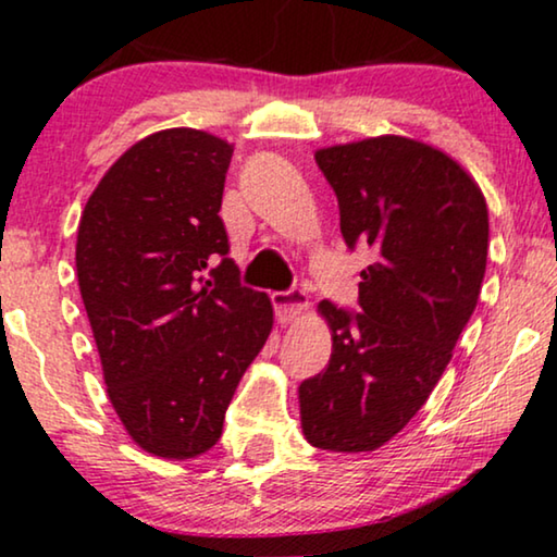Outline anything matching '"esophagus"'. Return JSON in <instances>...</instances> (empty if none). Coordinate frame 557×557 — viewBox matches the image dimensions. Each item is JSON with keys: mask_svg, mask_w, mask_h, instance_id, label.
<instances>
[{"mask_svg": "<svg viewBox=\"0 0 557 557\" xmlns=\"http://www.w3.org/2000/svg\"><path fill=\"white\" fill-rule=\"evenodd\" d=\"M273 309H276V319L281 324H292L299 319L309 307L307 294L301 288H292V292H276L271 294Z\"/></svg>", "mask_w": 557, "mask_h": 557, "instance_id": "1", "label": "esophagus"}]
</instances>
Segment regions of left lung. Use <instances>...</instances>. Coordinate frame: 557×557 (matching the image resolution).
Returning <instances> with one entry per match:
<instances>
[{
	"instance_id": "obj_1",
	"label": "left lung",
	"mask_w": 557,
	"mask_h": 557,
	"mask_svg": "<svg viewBox=\"0 0 557 557\" xmlns=\"http://www.w3.org/2000/svg\"><path fill=\"white\" fill-rule=\"evenodd\" d=\"M314 159L342 238L375 250V263L360 273L362 314L319 301L332 360L299 385L301 431L324 451H375L429 400L474 314L490 212L454 157L410 136L334 144Z\"/></svg>"
}]
</instances>
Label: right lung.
<instances>
[{"label":"right lung","instance_id":"obj_1","mask_svg":"<svg viewBox=\"0 0 557 557\" xmlns=\"http://www.w3.org/2000/svg\"><path fill=\"white\" fill-rule=\"evenodd\" d=\"M231 157V141L200 128L144 136L109 166L78 223L75 273L106 393L134 444L159 459L218 444L273 330L271 299L243 288L225 258L218 212ZM215 255L224 261L210 270Z\"/></svg>","mask_w":557,"mask_h":557}]
</instances>
